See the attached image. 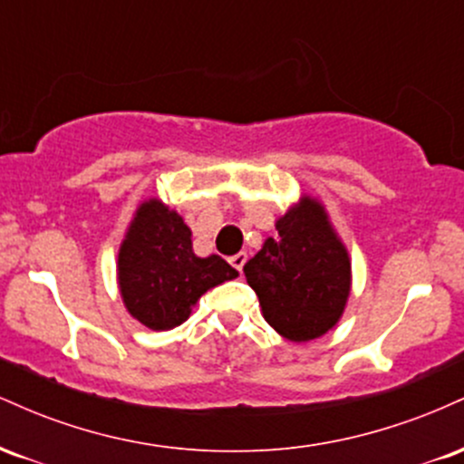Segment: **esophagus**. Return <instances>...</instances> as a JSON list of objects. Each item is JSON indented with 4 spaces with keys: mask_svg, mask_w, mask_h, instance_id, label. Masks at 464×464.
I'll return each instance as SVG.
<instances>
[{
    "mask_svg": "<svg viewBox=\"0 0 464 464\" xmlns=\"http://www.w3.org/2000/svg\"><path fill=\"white\" fill-rule=\"evenodd\" d=\"M228 264H231L236 270H242L244 264H246V253H244V250L242 253H236L233 257H228Z\"/></svg>",
    "mask_w": 464,
    "mask_h": 464,
    "instance_id": "1",
    "label": "esophagus"
}]
</instances>
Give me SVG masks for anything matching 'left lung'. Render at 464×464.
<instances>
[{
  "mask_svg": "<svg viewBox=\"0 0 464 464\" xmlns=\"http://www.w3.org/2000/svg\"><path fill=\"white\" fill-rule=\"evenodd\" d=\"M276 237L244 266L264 318L292 343L321 338L343 316L351 292L349 253L316 198L276 220Z\"/></svg>",
  "mask_w": 464,
  "mask_h": 464,
  "instance_id": "1",
  "label": "left lung"
}]
</instances>
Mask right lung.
Listing matches in <instances>:
<instances>
[{
    "label": "right lung",
    "instance_id": "obj_1",
    "mask_svg": "<svg viewBox=\"0 0 464 464\" xmlns=\"http://www.w3.org/2000/svg\"><path fill=\"white\" fill-rule=\"evenodd\" d=\"M236 276L220 255L194 253L189 227L159 198L141 202L117 255L126 310L152 332L179 327L209 287Z\"/></svg>",
    "mask_w": 464,
    "mask_h": 464
}]
</instances>
